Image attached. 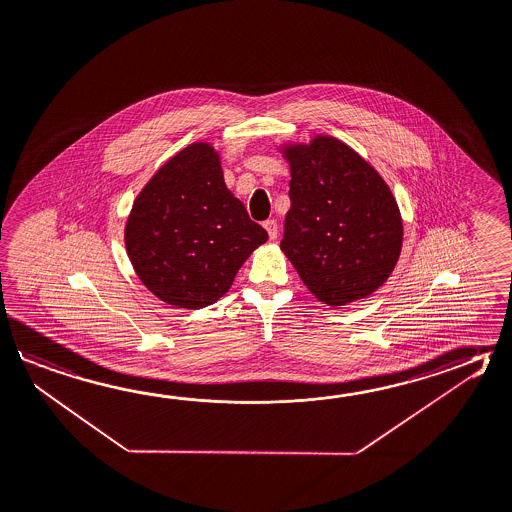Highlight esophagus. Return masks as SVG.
<instances>
[{
  "label": "esophagus",
  "mask_w": 512,
  "mask_h": 512,
  "mask_svg": "<svg viewBox=\"0 0 512 512\" xmlns=\"http://www.w3.org/2000/svg\"><path fill=\"white\" fill-rule=\"evenodd\" d=\"M264 230L268 231V237L275 240L279 237V226H277V220L270 219L264 222Z\"/></svg>",
  "instance_id": "34e87169"
}]
</instances>
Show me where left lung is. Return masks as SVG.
<instances>
[{
  "label": "left lung",
  "instance_id": "8db88e82",
  "mask_svg": "<svg viewBox=\"0 0 512 512\" xmlns=\"http://www.w3.org/2000/svg\"><path fill=\"white\" fill-rule=\"evenodd\" d=\"M290 211L281 248L328 306L376 292L396 266L403 224L385 180L354 149L317 136L286 149Z\"/></svg>",
  "mask_w": 512,
  "mask_h": 512
}]
</instances>
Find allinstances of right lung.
<instances>
[{"label":"right lung","instance_id":"right-lung-1","mask_svg":"<svg viewBox=\"0 0 512 512\" xmlns=\"http://www.w3.org/2000/svg\"><path fill=\"white\" fill-rule=\"evenodd\" d=\"M268 240L224 184L219 155L193 144L160 167L127 219V255L164 303L204 308L219 301L251 251Z\"/></svg>","mask_w":512,"mask_h":512}]
</instances>
